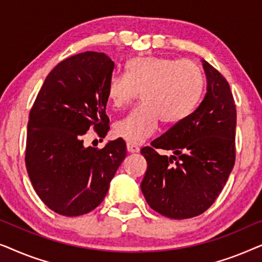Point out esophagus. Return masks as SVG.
<instances>
[{
	"label": "esophagus",
	"instance_id": "esophagus-1",
	"mask_svg": "<svg viewBox=\"0 0 262 262\" xmlns=\"http://www.w3.org/2000/svg\"><path fill=\"white\" fill-rule=\"evenodd\" d=\"M126 149H127V151L131 152V154L138 152V151H139V146L135 145V144H131V143H127V144H126Z\"/></svg>",
	"mask_w": 262,
	"mask_h": 262
}]
</instances>
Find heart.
I'll return each mask as SVG.
<instances>
[{"label":"heart","instance_id":"heart-1","mask_svg":"<svg viewBox=\"0 0 262 262\" xmlns=\"http://www.w3.org/2000/svg\"><path fill=\"white\" fill-rule=\"evenodd\" d=\"M204 77L198 64L167 57H137L126 64V75H113L107 96L123 108L138 96L142 103L117 121L114 134L131 144H141L155 134L160 118L178 123L194 110L202 96Z\"/></svg>","mask_w":262,"mask_h":262}]
</instances>
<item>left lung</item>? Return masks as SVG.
I'll list each match as a JSON object with an SVG mask.
<instances>
[{"label":"left lung","instance_id":"8db88e82","mask_svg":"<svg viewBox=\"0 0 262 262\" xmlns=\"http://www.w3.org/2000/svg\"><path fill=\"white\" fill-rule=\"evenodd\" d=\"M202 62L207 87L198 108L141 150L148 162L143 195L152 210L174 220L205 212L235 164L236 106L230 85ZM156 148L171 149L173 155L160 156Z\"/></svg>","mask_w":262,"mask_h":262}]
</instances>
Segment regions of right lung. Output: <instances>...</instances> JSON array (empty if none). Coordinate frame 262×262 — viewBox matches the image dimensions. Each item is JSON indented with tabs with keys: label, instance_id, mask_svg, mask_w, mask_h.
I'll return each mask as SVG.
<instances>
[{
	"label": "right lung",
	"instance_id": "right-lung-1",
	"mask_svg": "<svg viewBox=\"0 0 262 262\" xmlns=\"http://www.w3.org/2000/svg\"><path fill=\"white\" fill-rule=\"evenodd\" d=\"M114 62L87 51L62 60L46 76L27 125L26 168L34 191L58 214L76 217L99 206L126 156L121 138L105 148L83 145L93 127L105 138L107 84Z\"/></svg>",
	"mask_w": 262,
	"mask_h": 262
}]
</instances>
